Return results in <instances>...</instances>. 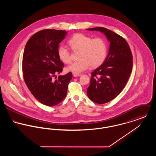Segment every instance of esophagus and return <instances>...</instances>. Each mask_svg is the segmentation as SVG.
<instances>
[{"instance_id":"esophagus-1","label":"esophagus","mask_w":156,"mask_h":156,"mask_svg":"<svg viewBox=\"0 0 156 156\" xmlns=\"http://www.w3.org/2000/svg\"><path fill=\"white\" fill-rule=\"evenodd\" d=\"M82 74H76V73H73V76L74 77H79V76H81Z\"/></svg>"}]
</instances>
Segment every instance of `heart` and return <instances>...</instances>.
<instances>
[{
  "mask_svg": "<svg viewBox=\"0 0 156 156\" xmlns=\"http://www.w3.org/2000/svg\"><path fill=\"white\" fill-rule=\"evenodd\" d=\"M73 51H79L78 59L67 67V71L79 74L87 70L90 66L99 67L105 61L108 55V44L102 38H92L91 37L81 33L73 35L68 42ZM58 56L64 64L71 62L70 52L65 46L61 45L58 48Z\"/></svg>",
  "mask_w": 156,
  "mask_h": 156,
  "instance_id": "1",
  "label": "heart"
}]
</instances>
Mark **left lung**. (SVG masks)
I'll return each instance as SVG.
<instances>
[{"mask_svg":"<svg viewBox=\"0 0 156 156\" xmlns=\"http://www.w3.org/2000/svg\"><path fill=\"white\" fill-rule=\"evenodd\" d=\"M87 30L103 33L110 42L106 59L91 73L87 89L90 100L105 104L116 97L125 87L132 73V54L126 40L111 30L103 27Z\"/></svg>","mask_w":156,"mask_h":156,"instance_id":"obj_1","label":"left lung"}]
</instances>
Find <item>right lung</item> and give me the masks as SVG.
I'll return each mask as SVG.
<instances>
[{"label": "right lung", "instance_id": "add662e5", "mask_svg": "<svg viewBox=\"0 0 156 156\" xmlns=\"http://www.w3.org/2000/svg\"><path fill=\"white\" fill-rule=\"evenodd\" d=\"M67 32L45 29L35 33L27 42L23 56L22 68L24 82L32 94L40 103L48 106L60 103L67 95L71 73L60 74L64 64L58 58L59 44Z\"/></svg>", "mask_w": 156, "mask_h": 156}]
</instances>
